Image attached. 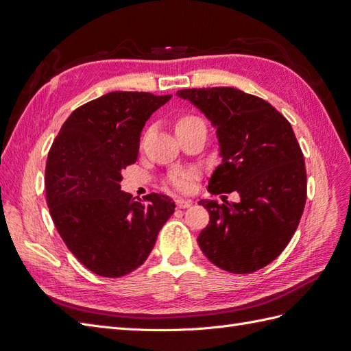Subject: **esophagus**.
I'll return each instance as SVG.
<instances>
[{
    "label": "esophagus",
    "mask_w": 351,
    "mask_h": 351,
    "mask_svg": "<svg viewBox=\"0 0 351 351\" xmlns=\"http://www.w3.org/2000/svg\"><path fill=\"white\" fill-rule=\"evenodd\" d=\"M176 205L180 209H186V208H189L190 205H192V200H190V199H177L176 200Z\"/></svg>",
    "instance_id": "1"
}]
</instances>
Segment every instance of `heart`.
I'll use <instances>...</instances> for the list:
<instances>
[{
  "mask_svg": "<svg viewBox=\"0 0 351 351\" xmlns=\"http://www.w3.org/2000/svg\"><path fill=\"white\" fill-rule=\"evenodd\" d=\"M196 121H200L197 117H184V119H182L177 123V125L190 124ZM195 177H196L195 169H178V171H174L171 177H169V182H171V184L178 190H187L190 189V186H192Z\"/></svg>",
  "mask_w": 351,
  "mask_h": 351,
  "instance_id": "1",
  "label": "heart"
}]
</instances>
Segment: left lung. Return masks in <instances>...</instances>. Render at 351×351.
I'll list each match as a JSON object with an SVG mask.
<instances>
[{
	"label": "left lung",
	"instance_id": "1",
	"mask_svg": "<svg viewBox=\"0 0 351 351\" xmlns=\"http://www.w3.org/2000/svg\"><path fill=\"white\" fill-rule=\"evenodd\" d=\"M217 129L221 164L212 195L237 192L240 202L200 200L209 224L199 247L218 268L250 274L277 259L299 226L306 204V168L299 143L272 105L234 88L182 89Z\"/></svg>",
	"mask_w": 351,
	"mask_h": 351
}]
</instances>
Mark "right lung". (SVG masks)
Here are the masks:
<instances>
[{"instance_id": "1", "label": "right lung", "mask_w": 351, "mask_h": 351, "mask_svg": "<svg viewBox=\"0 0 351 351\" xmlns=\"http://www.w3.org/2000/svg\"><path fill=\"white\" fill-rule=\"evenodd\" d=\"M171 99L147 92H110L74 110L52 143L45 169L47 204L69 250L101 277L141 267L174 214L168 196L146 202L121 190L136 162L149 117Z\"/></svg>"}]
</instances>
